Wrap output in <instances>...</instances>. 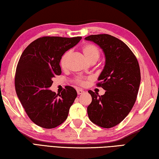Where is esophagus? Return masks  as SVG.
<instances>
[{
  "mask_svg": "<svg viewBox=\"0 0 159 159\" xmlns=\"http://www.w3.org/2000/svg\"><path fill=\"white\" fill-rule=\"evenodd\" d=\"M85 92L83 91V89H77V94H79V95H80V94H83V93Z\"/></svg>",
  "mask_w": 159,
  "mask_h": 159,
  "instance_id": "obj_1",
  "label": "esophagus"
}]
</instances>
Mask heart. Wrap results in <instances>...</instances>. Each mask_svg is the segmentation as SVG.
Masks as SVG:
<instances>
[{"mask_svg":"<svg viewBox=\"0 0 159 159\" xmlns=\"http://www.w3.org/2000/svg\"><path fill=\"white\" fill-rule=\"evenodd\" d=\"M81 50L85 58L89 63H91L92 61H97L99 57H100V51H99L98 48L92 44L88 43V44L84 45L81 48ZM70 54V51H67L62 55L60 59V65L61 67L65 68L66 67L67 59ZM76 81L80 85H84L85 84V80L83 79H80V78H78Z\"/></svg>","mask_w":159,"mask_h":159,"instance_id":"heart-1","label":"heart"}]
</instances>
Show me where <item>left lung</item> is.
I'll return each mask as SVG.
<instances>
[{"label":"left lung","mask_w":159,"mask_h":159,"mask_svg":"<svg viewBox=\"0 0 159 159\" xmlns=\"http://www.w3.org/2000/svg\"><path fill=\"white\" fill-rule=\"evenodd\" d=\"M102 49L105 64L96 85L106 90L105 94L89 90L92 101L88 107L89 119L96 125L111 128L128 115L137 97L141 71L139 62L128 46L109 34L85 38Z\"/></svg>","instance_id":"8db88e82"}]
</instances>
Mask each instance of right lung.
I'll return each instance as SVG.
<instances>
[{"label":"right lung","instance_id":"1","mask_svg":"<svg viewBox=\"0 0 159 159\" xmlns=\"http://www.w3.org/2000/svg\"><path fill=\"white\" fill-rule=\"evenodd\" d=\"M82 37L44 36L31 43L21 54L15 75L16 94L27 116L37 125L52 129L67 119L77 96L70 86L59 94L49 90L56 75H61L60 59Z\"/></svg>","mask_w":159,"mask_h":159}]
</instances>
